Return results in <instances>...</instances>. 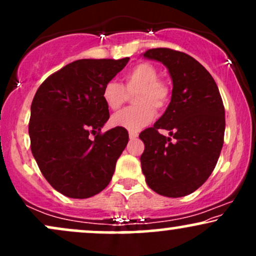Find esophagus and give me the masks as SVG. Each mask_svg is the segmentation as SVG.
<instances>
[{"instance_id": "1", "label": "esophagus", "mask_w": 256, "mask_h": 256, "mask_svg": "<svg viewBox=\"0 0 256 256\" xmlns=\"http://www.w3.org/2000/svg\"><path fill=\"white\" fill-rule=\"evenodd\" d=\"M128 137H130V140H136V138L138 137V134L137 132H134V131H130L128 132Z\"/></svg>"}]
</instances>
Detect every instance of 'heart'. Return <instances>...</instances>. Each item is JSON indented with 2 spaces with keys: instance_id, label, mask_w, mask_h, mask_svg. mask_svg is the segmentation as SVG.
<instances>
[{
  "instance_id": "obj_1",
  "label": "heart",
  "mask_w": 256,
  "mask_h": 256,
  "mask_svg": "<svg viewBox=\"0 0 256 256\" xmlns=\"http://www.w3.org/2000/svg\"><path fill=\"white\" fill-rule=\"evenodd\" d=\"M134 98V107L126 108L112 116V124L128 131H138L152 122L155 110H164L171 98V90L165 82L158 79V72L150 64L140 62L124 76V85L110 80L104 85L102 98L108 108L119 110Z\"/></svg>"
}]
</instances>
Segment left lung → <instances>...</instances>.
Wrapping results in <instances>:
<instances>
[{
    "mask_svg": "<svg viewBox=\"0 0 256 256\" xmlns=\"http://www.w3.org/2000/svg\"><path fill=\"white\" fill-rule=\"evenodd\" d=\"M143 56L165 64L173 89L162 116L140 134L144 143L142 172L155 192L182 198L198 190L218 162L224 144V104L210 73L190 55L155 48ZM161 128L175 140L161 135Z\"/></svg>",
    "mask_w": 256,
    "mask_h": 256,
    "instance_id": "left-lung-1",
    "label": "left lung"
}]
</instances>
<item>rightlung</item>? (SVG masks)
Returning a JSON list of instances; mask_svg holds the SVG:
<instances>
[{"label": "right lung", "instance_id": "right-lung-1", "mask_svg": "<svg viewBox=\"0 0 256 256\" xmlns=\"http://www.w3.org/2000/svg\"><path fill=\"white\" fill-rule=\"evenodd\" d=\"M128 60L73 61L49 76L32 100V155L48 183L67 198L101 192L128 144L125 128L102 134L101 128L110 119L102 91Z\"/></svg>", "mask_w": 256, "mask_h": 256}]
</instances>
